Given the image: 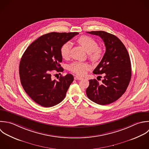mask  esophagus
<instances>
[{
	"instance_id": "obj_1",
	"label": "esophagus",
	"mask_w": 149,
	"mask_h": 149,
	"mask_svg": "<svg viewBox=\"0 0 149 149\" xmlns=\"http://www.w3.org/2000/svg\"><path fill=\"white\" fill-rule=\"evenodd\" d=\"M74 79H75V80H81V79H82V78L80 77H78V76H75L74 77Z\"/></svg>"
}]
</instances>
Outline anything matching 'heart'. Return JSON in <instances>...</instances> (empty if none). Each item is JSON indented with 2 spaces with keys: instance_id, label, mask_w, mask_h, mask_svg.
Listing matches in <instances>:
<instances>
[{
  "instance_id": "b5f03b06",
  "label": "heart",
  "mask_w": 149,
  "mask_h": 149,
  "mask_svg": "<svg viewBox=\"0 0 149 149\" xmlns=\"http://www.w3.org/2000/svg\"><path fill=\"white\" fill-rule=\"evenodd\" d=\"M78 42L89 53V57L93 61H99L103 56V50L98 47L97 42L90 36L84 35L79 37ZM71 43L70 42L65 43L60 48V54L63 58H67L70 56ZM90 68V65L86 63L74 62L70 65L69 70L78 75H84Z\"/></svg>"
}]
</instances>
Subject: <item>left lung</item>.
<instances>
[{
    "label": "left lung",
    "instance_id": "1",
    "mask_svg": "<svg viewBox=\"0 0 149 149\" xmlns=\"http://www.w3.org/2000/svg\"><path fill=\"white\" fill-rule=\"evenodd\" d=\"M87 32L99 36L106 50L93 71L95 74H103L104 79L101 84L95 79H90L86 95L97 104H109L121 97L128 86L131 78L130 56L124 45L115 35L102 31Z\"/></svg>",
    "mask_w": 149,
    "mask_h": 149
}]
</instances>
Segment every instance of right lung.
Here are the masks:
<instances>
[{
  "instance_id": "right-lung-1",
  "label": "right lung",
  "mask_w": 149,
  "mask_h": 149,
  "mask_svg": "<svg viewBox=\"0 0 149 149\" xmlns=\"http://www.w3.org/2000/svg\"><path fill=\"white\" fill-rule=\"evenodd\" d=\"M78 32H51L33 42L24 53L19 66L21 85L27 95L36 103L50 107L64 100L74 81L71 74L52 79L53 70L63 72L60 48Z\"/></svg>"
}]
</instances>
